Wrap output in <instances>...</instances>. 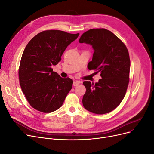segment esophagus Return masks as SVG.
<instances>
[{
  "label": "esophagus",
  "instance_id": "esophagus-1",
  "mask_svg": "<svg viewBox=\"0 0 154 154\" xmlns=\"http://www.w3.org/2000/svg\"><path fill=\"white\" fill-rule=\"evenodd\" d=\"M80 83H81L80 81H74V83H73V85L74 86H77V85H78L79 84H80Z\"/></svg>",
  "mask_w": 154,
  "mask_h": 154
}]
</instances>
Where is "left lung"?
Segmentation results:
<instances>
[{"instance_id": "left-lung-1", "label": "left lung", "mask_w": 154, "mask_h": 154, "mask_svg": "<svg viewBox=\"0 0 154 154\" xmlns=\"http://www.w3.org/2000/svg\"><path fill=\"white\" fill-rule=\"evenodd\" d=\"M79 42L92 45L94 52L87 67L101 77L95 84L83 82L86 92L83 105L92 113H109L121 103L127 92L130 69L128 49L118 36L103 28L88 30Z\"/></svg>"}]
</instances>
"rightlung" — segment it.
<instances>
[{"mask_svg": "<svg viewBox=\"0 0 154 154\" xmlns=\"http://www.w3.org/2000/svg\"><path fill=\"white\" fill-rule=\"evenodd\" d=\"M79 35L46 30L35 36L26 45L18 76L22 91L32 108L49 113L62 105L73 81L60 77L51 66L61 61L65 50Z\"/></svg>", "mask_w": 154, "mask_h": 154, "instance_id": "add662e5", "label": "right lung"}]
</instances>
